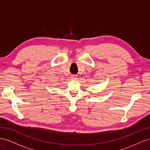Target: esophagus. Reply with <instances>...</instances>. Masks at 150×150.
Listing matches in <instances>:
<instances>
[{
  "label": "esophagus",
  "instance_id": "esophagus-1",
  "mask_svg": "<svg viewBox=\"0 0 150 150\" xmlns=\"http://www.w3.org/2000/svg\"><path fill=\"white\" fill-rule=\"evenodd\" d=\"M71 79H76V78L75 76H72V77H71Z\"/></svg>",
  "mask_w": 150,
  "mask_h": 150
}]
</instances>
